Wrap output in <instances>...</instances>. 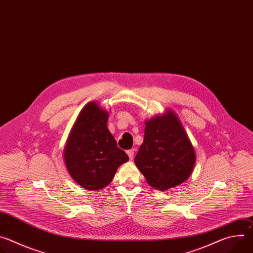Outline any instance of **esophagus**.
<instances>
[{"mask_svg":"<svg viewBox=\"0 0 253 253\" xmlns=\"http://www.w3.org/2000/svg\"><path fill=\"white\" fill-rule=\"evenodd\" d=\"M134 152H135L134 149H130V150L127 151V154H128V156H129V158H130L131 160H132L133 157H134Z\"/></svg>","mask_w":253,"mask_h":253,"instance_id":"1","label":"esophagus"}]
</instances>
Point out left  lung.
Returning a JSON list of instances; mask_svg holds the SVG:
<instances>
[{
	"mask_svg": "<svg viewBox=\"0 0 253 253\" xmlns=\"http://www.w3.org/2000/svg\"><path fill=\"white\" fill-rule=\"evenodd\" d=\"M135 164L147 183L161 191L183 183L191 175L196 154L177 114L165 113L145 121L144 141Z\"/></svg>",
	"mask_w": 253,
	"mask_h": 253,
	"instance_id": "left-lung-1",
	"label": "left lung"
}]
</instances>
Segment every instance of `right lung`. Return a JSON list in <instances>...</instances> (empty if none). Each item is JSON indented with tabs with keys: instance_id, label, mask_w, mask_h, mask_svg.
Masks as SVG:
<instances>
[{
	"instance_id": "1",
	"label": "right lung",
	"mask_w": 253,
	"mask_h": 253,
	"mask_svg": "<svg viewBox=\"0 0 253 253\" xmlns=\"http://www.w3.org/2000/svg\"><path fill=\"white\" fill-rule=\"evenodd\" d=\"M109 113L95 101L79 113L66 141L63 158L68 173L87 190L109 185L119 166L129 160L107 127Z\"/></svg>"
}]
</instances>
